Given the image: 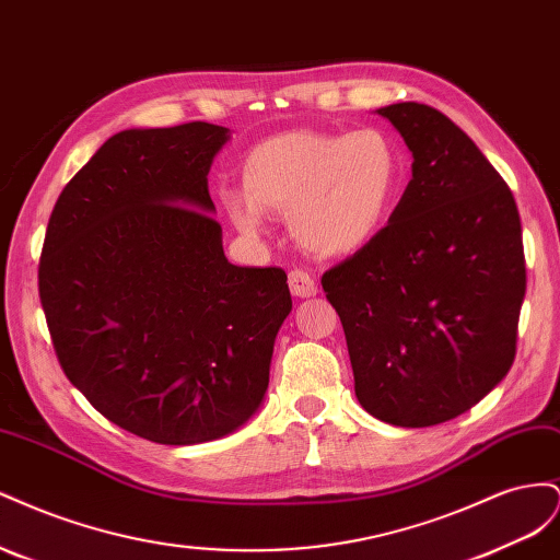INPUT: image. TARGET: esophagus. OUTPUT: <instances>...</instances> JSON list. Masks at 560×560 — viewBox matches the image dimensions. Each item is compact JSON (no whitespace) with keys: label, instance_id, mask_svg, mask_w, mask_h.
I'll list each match as a JSON object with an SVG mask.
<instances>
[{"label":"esophagus","instance_id":"1","mask_svg":"<svg viewBox=\"0 0 560 560\" xmlns=\"http://www.w3.org/2000/svg\"><path fill=\"white\" fill-rule=\"evenodd\" d=\"M290 290L294 296L299 299H308L317 294V282L315 278L308 273V270L303 268H294L290 273Z\"/></svg>","mask_w":560,"mask_h":560}]
</instances>
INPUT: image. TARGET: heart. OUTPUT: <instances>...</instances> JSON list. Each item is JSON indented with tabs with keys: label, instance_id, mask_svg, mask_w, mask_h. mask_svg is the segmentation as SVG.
<instances>
[{
	"label": "heart",
	"instance_id": "heart-1",
	"mask_svg": "<svg viewBox=\"0 0 560 560\" xmlns=\"http://www.w3.org/2000/svg\"><path fill=\"white\" fill-rule=\"evenodd\" d=\"M401 175V147L383 128L290 130L247 151L245 194L222 191V206L243 233H261L266 214L290 217L303 247L322 257H348L387 226Z\"/></svg>",
	"mask_w": 560,
	"mask_h": 560
}]
</instances>
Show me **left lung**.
<instances>
[{"label":"left lung","mask_w":560,"mask_h":560,"mask_svg":"<svg viewBox=\"0 0 560 560\" xmlns=\"http://www.w3.org/2000/svg\"><path fill=\"white\" fill-rule=\"evenodd\" d=\"M413 154L411 182L369 247L322 290L346 331L354 395L389 425L430 428L469 411L512 369L525 296L516 200L439 109H378Z\"/></svg>","instance_id":"obj_1"}]
</instances>
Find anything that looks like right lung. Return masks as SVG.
I'll return each mask as SVG.
<instances>
[{"label": "right lung", "instance_id": "add662e5", "mask_svg": "<svg viewBox=\"0 0 560 560\" xmlns=\"http://www.w3.org/2000/svg\"><path fill=\"white\" fill-rule=\"evenodd\" d=\"M229 128L124 130L48 219L39 299L70 383L156 444L226 436L257 413L292 311L282 268L233 266L208 173Z\"/></svg>", "mask_w": 560, "mask_h": 560}]
</instances>
